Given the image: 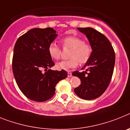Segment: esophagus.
<instances>
[{"label": "esophagus", "mask_w": 130, "mask_h": 130, "mask_svg": "<svg viewBox=\"0 0 130 130\" xmlns=\"http://www.w3.org/2000/svg\"><path fill=\"white\" fill-rule=\"evenodd\" d=\"M67 76H68V77H72L71 73V72H68V73H67Z\"/></svg>", "instance_id": "1"}]
</instances>
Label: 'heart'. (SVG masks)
Returning <instances> with one entry per match:
<instances>
[{"label":"heart","instance_id":"heart-1","mask_svg":"<svg viewBox=\"0 0 130 130\" xmlns=\"http://www.w3.org/2000/svg\"><path fill=\"white\" fill-rule=\"evenodd\" d=\"M64 49H71L69 59L64 60L56 64V67L60 70L68 71L78 66V63L85 64L89 61L92 53L91 45L85 42L82 38L77 36H68L61 40ZM49 55L53 59L57 60L61 56V49L55 43H51L47 48Z\"/></svg>","mask_w":130,"mask_h":130}]
</instances>
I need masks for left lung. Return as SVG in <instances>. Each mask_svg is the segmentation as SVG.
<instances>
[{"mask_svg": "<svg viewBox=\"0 0 130 130\" xmlns=\"http://www.w3.org/2000/svg\"><path fill=\"white\" fill-rule=\"evenodd\" d=\"M89 39L92 53L82 69L72 75L80 79V85L74 89L78 97L85 100L95 99L105 92L112 79L115 64V53L111 43L104 35L92 28H77Z\"/></svg>", "mask_w": 130, "mask_h": 130, "instance_id": "1", "label": "left lung"}]
</instances>
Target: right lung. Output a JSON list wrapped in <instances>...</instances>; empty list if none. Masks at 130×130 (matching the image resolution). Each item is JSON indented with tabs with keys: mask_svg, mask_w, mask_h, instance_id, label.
Listing matches in <instances>:
<instances>
[{
	"mask_svg": "<svg viewBox=\"0 0 130 130\" xmlns=\"http://www.w3.org/2000/svg\"><path fill=\"white\" fill-rule=\"evenodd\" d=\"M57 34L52 28H34L20 37L15 43L12 71L16 83L28 99L36 102L49 100L55 93V86L67 77L66 71H53L54 66L47 52Z\"/></svg>",
	"mask_w": 130,
	"mask_h": 130,
	"instance_id": "1",
	"label": "right lung"
}]
</instances>
